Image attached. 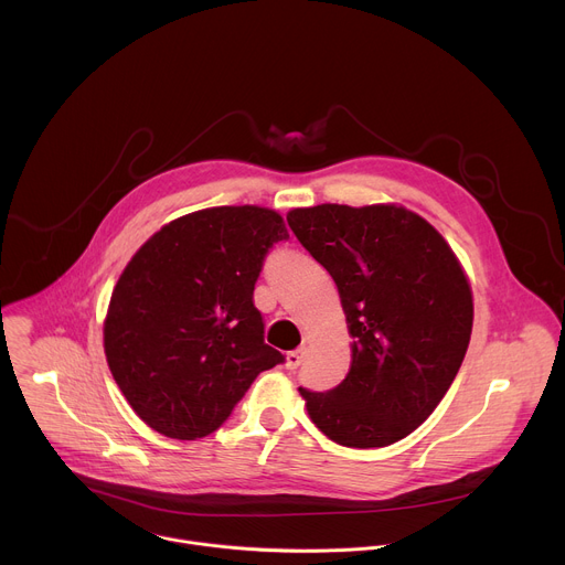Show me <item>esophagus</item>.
<instances>
[{
  "instance_id": "esophagus-1",
  "label": "esophagus",
  "mask_w": 565,
  "mask_h": 565,
  "mask_svg": "<svg viewBox=\"0 0 565 565\" xmlns=\"http://www.w3.org/2000/svg\"><path fill=\"white\" fill-rule=\"evenodd\" d=\"M306 355H308V349H306V347H299V349L286 353V366L295 371L297 366H301V362L306 360Z\"/></svg>"
}]
</instances>
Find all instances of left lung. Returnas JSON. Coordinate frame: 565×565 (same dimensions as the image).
Masks as SVG:
<instances>
[{"label":"left lung","instance_id":"1","mask_svg":"<svg viewBox=\"0 0 565 565\" xmlns=\"http://www.w3.org/2000/svg\"><path fill=\"white\" fill-rule=\"evenodd\" d=\"M299 244L338 284L353 362L329 391L299 386L310 420L344 447H386L420 427L467 353L473 303L447 241L395 205L288 212Z\"/></svg>","mask_w":565,"mask_h":565}]
</instances>
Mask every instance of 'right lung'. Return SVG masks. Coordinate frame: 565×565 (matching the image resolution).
Returning <instances> with one entry per match:
<instances>
[{"instance_id": "1", "label": "right lung", "mask_w": 565, "mask_h": 565, "mask_svg": "<svg viewBox=\"0 0 565 565\" xmlns=\"http://www.w3.org/2000/svg\"><path fill=\"white\" fill-rule=\"evenodd\" d=\"M288 241L281 216L255 205L201 210L160 227L122 270L105 353L131 409L153 431H216L262 371L286 358L264 342L255 284Z\"/></svg>"}]
</instances>
